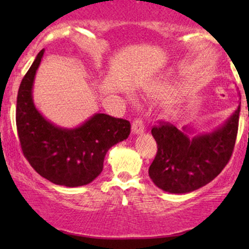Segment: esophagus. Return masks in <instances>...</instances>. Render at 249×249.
I'll return each instance as SVG.
<instances>
[{"label":"esophagus","instance_id":"esophagus-1","mask_svg":"<svg viewBox=\"0 0 249 249\" xmlns=\"http://www.w3.org/2000/svg\"><path fill=\"white\" fill-rule=\"evenodd\" d=\"M144 130H145L144 122H142L141 118L134 119V122H133V124H132V132L134 134H139V133L144 132Z\"/></svg>","mask_w":249,"mask_h":249}]
</instances>
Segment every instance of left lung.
<instances>
[{"instance_id": "1", "label": "left lung", "mask_w": 249, "mask_h": 249, "mask_svg": "<svg viewBox=\"0 0 249 249\" xmlns=\"http://www.w3.org/2000/svg\"><path fill=\"white\" fill-rule=\"evenodd\" d=\"M240 107L222 126L192 138V130L180 131L167 122L153 126L158 145L148 176L168 193H188L205 186L220 174L232 157L239 126Z\"/></svg>"}]
</instances>
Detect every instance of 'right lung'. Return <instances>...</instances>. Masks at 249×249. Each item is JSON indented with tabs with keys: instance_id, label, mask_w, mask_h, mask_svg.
I'll return each instance as SVG.
<instances>
[{
	"instance_id": "1",
	"label": "right lung",
	"mask_w": 249,
	"mask_h": 249,
	"mask_svg": "<svg viewBox=\"0 0 249 249\" xmlns=\"http://www.w3.org/2000/svg\"><path fill=\"white\" fill-rule=\"evenodd\" d=\"M44 53H38L19 85L16 126L22 152L39 176L56 185L77 187L90 184L103 171L105 154L126 139V119L96 113L75 128H63L43 117L33 101L36 71Z\"/></svg>"
}]
</instances>
